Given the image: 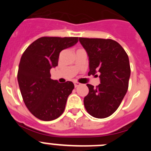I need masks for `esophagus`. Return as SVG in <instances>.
<instances>
[{
    "label": "esophagus",
    "mask_w": 151,
    "mask_h": 151,
    "mask_svg": "<svg viewBox=\"0 0 151 151\" xmlns=\"http://www.w3.org/2000/svg\"><path fill=\"white\" fill-rule=\"evenodd\" d=\"M81 85V84L80 83H78V82H74V85H75V87L76 88V87H78V86H79V85Z\"/></svg>",
    "instance_id": "obj_1"
}]
</instances>
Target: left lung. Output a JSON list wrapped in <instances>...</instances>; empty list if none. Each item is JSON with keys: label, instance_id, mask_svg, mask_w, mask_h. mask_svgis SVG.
<instances>
[{"label": "left lung", "instance_id": "left-lung-1", "mask_svg": "<svg viewBox=\"0 0 151 151\" xmlns=\"http://www.w3.org/2000/svg\"><path fill=\"white\" fill-rule=\"evenodd\" d=\"M79 41L88 56V76L99 74L101 81L96 88L88 84L89 92L84 105L92 116L106 118L117 110L127 92L131 74L129 57L112 39L79 38Z\"/></svg>", "mask_w": 151, "mask_h": 151}]
</instances>
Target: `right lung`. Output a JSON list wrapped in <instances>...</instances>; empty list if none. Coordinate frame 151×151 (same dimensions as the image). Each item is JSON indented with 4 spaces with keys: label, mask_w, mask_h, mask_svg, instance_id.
Masks as SVG:
<instances>
[{
    "label": "right lung",
    "mask_w": 151,
    "mask_h": 151,
    "mask_svg": "<svg viewBox=\"0 0 151 151\" xmlns=\"http://www.w3.org/2000/svg\"><path fill=\"white\" fill-rule=\"evenodd\" d=\"M78 42L77 37H41L28 47L19 65L18 79L24 103L36 118L51 121L62 115L74 85L50 78L60 53Z\"/></svg>",
    "instance_id": "1"
}]
</instances>
